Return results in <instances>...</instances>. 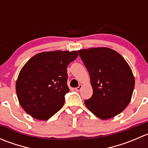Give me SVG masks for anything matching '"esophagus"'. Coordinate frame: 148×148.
Returning a JSON list of instances; mask_svg holds the SVG:
<instances>
[{
  "label": "esophagus",
  "mask_w": 148,
  "mask_h": 148,
  "mask_svg": "<svg viewBox=\"0 0 148 148\" xmlns=\"http://www.w3.org/2000/svg\"><path fill=\"white\" fill-rule=\"evenodd\" d=\"M82 87V85L79 84L78 86H77V88H75V90H76V91H80V90H81Z\"/></svg>",
  "instance_id": "1"
}]
</instances>
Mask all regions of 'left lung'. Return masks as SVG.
<instances>
[{"instance_id":"left-lung-1","label":"left lung","mask_w":148,"mask_h":148,"mask_svg":"<svg viewBox=\"0 0 148 148\" xmlns=\"http://www.w3.org/2000/svg\"><path fill=\"white\" fill-rule=\"evenodd\" d=\"M89 71L93 89L86 107L99 118L107 120L122 112L129 104L135 78L127 62L119 53L107 47L78 51Z\"/></svg>"}]
</instances>
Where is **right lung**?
I'll use <instances>...</instances> for the list:
<instances>
[{"label": "right lung", "instance_id": "obj_1", "mask_svg": "<svg viewBox=\"0 0 148 148\" xmlns=\"http://www.w3.org/2000/svg\"><path fill=\"white\" fill-rule=\"evenodd\" d=\"M77 56V51L41 52L25 64L18 77L16 90L27 114L47 120L63 107L65 95L69 92L66 69Z\"/></svg>", "mask_w": 148, "mask_h": 148}]
</instances>
